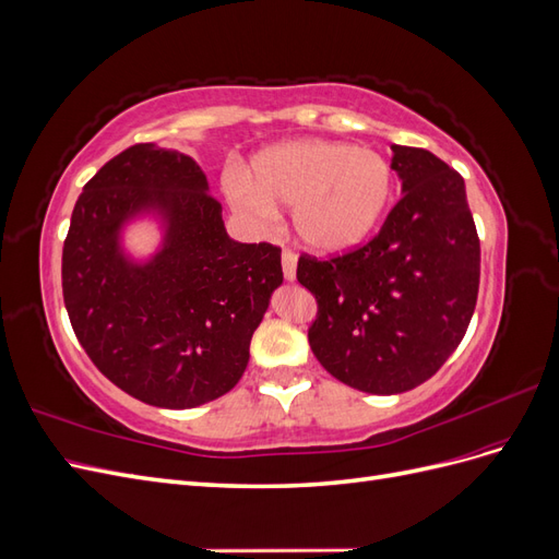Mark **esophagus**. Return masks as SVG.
Masks as SVG:
<instances>
[{
  "label": "esophagus",
  "mask_w": 559,
  "mask_h": 559,
  "mask_svg": "<svg viewBox=\"0 0 559 559\" xmlns=\"http://www.w3.org/2000/svg\"><path fill=\"white\" fill-rule=\"evenodd\" d=\"M296 263H298L296 253L289 251V249H284L282 251V273H284L286 282H294L296 280Z\"/></svg>",
  "instance_id": "esophagus-1"
}]
</instances>
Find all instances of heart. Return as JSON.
Here are the masks:
<instances>
[{"label": "heart", "instance_id": "1", "mask_svg": "<svg viewBox=\"0 0 559 559\" xmlns=\"http://www.w3.org/2000/svg\"><path fill=\"white\" fill-rule=\"evenodd\" d=\"M392 191V167L378 151L329 140L267 148L253 160L251 181H230V200L242 216L265 224L275 207L292 210L298 242L317 253L361 245L378 228Z\"/></svg>", "mask_w": 559, "mask_h": 559}]
</instances>
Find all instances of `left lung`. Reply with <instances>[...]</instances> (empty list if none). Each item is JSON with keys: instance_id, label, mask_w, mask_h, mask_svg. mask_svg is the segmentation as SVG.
<instances>
[{"instance_id": "left-lung-1", "label": "left lung", "mask_w": 559, "mask_h": 559, "mask_svg": "<svg viewBox=\"0 0 559 559\" xmlns=\"http://www.w3.org/2000/svg\"><path fill=\"white\" fill-rule=\"evenodd\" d=\"M403 198L368 245L300 257L317 298L308 341L329 373L366 394L427 382L462 343L476 310L480 240L464 179L427 148L392 144Z\"/></svg>"}]
</instances>
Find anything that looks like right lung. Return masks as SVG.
<instances>
[{
    "mask_svg": "<svg viewBox=\"0 0 559 559\" xmlns=\"http://www.w3.org/2000/svg\"><path fill=\"white\" fill-rule=\"evenodd\" d=\"M154 215L156 254L134 262L122 228ZM280 247L228 238L200 165L134 144L83 186L62 247V296L99 373L156 408H195L240 382L253 331L282 284Z\"/></svg>",
    "mask_w": 559,
    "mask_h": 559,
    "instance_id": "obj_1",
    "label": "right lung"
}]
</instances>
